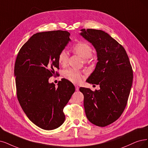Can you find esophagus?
Wrapping results in <instances>:
<instances>
[{
    "label": "esophagus",
    "mask_w": 148,
    "mask_h": 148,
    "mask_svg": "<svg viewBox=\"0 0 148 148\" xmlns=\"http://www.w3.org/2000/svg\"><path fill=\"white\" fill-rule=\"evenodd\" d=\"M75 90L76 91H79V87L77 85H75Z\"/></svg>",
    "instance_id": "34e87169"
}]
</instances>
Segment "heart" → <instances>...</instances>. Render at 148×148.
I'll list each match as a JSON object with an SVG mask.
<instances>
[{"mask_svg": "<svg viewBox=\"0 0 148 148\" xmlns=\"http://www.w3.org/2000/svg\"><path fill=\"white\" fill-rule=\"evenodd\" d=\"M73 51L82 57L85 61L87 59L91 57L92 49L91 46L88 42L80 41L73 46ZM69 56L67 51L66 49H62L58 53V62L62 66H66L68 62ZM64 77L71 81V82L79 84L81 82L83 79V74L80 71L72 68H69L64 71Z\"/></svg>", "mask_w": 148, "mask_h": 148, "instance_id": "obj_1", "label": "heart"}]
</instances>
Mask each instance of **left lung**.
Listing matches in <instances>:
<instances>
[{
	"instance_id": "1",
	"label": "left lung",
	"mask_w": 148,
	"mask_h": 148,
	"mask_svg": "<svg viewBox=\"0 0 148 148\" xmlns=\"http://www.w3.org/2000/svg\"><path fill=\"white\" fill-rule=\"evenodd\" d=\"M81 35L96 49L97 63L86 82L99 85L92 91L80 87L84 96L86 118L92 124L105 127L117 120L126 106L133 80V71L124 48L107 33L82 29Z\"/></svg>"
}]
</instances>
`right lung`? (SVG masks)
I'll return each mask as SVG.
<instances>
[{
  "label": "right lung",
  "instance_id": "add662e5",
  "mask_svg": "<svg viewBox=\"0 0 148 148\" xmlns=\"http://www.w3.org/2000/svg\"><path fill=\"white\" fill-rule=\"evenodd\" d=\"M67 31L40 32L32 36L20 49L14 64L17 97L30 121L50 130L64 121L63 108L75 91L73 84L63 79L56 86L49 79L59 69V52L71 39Z\"/></svg>",
  "mask_w": 148,
  "mask_h": 148
}]
</instances>
